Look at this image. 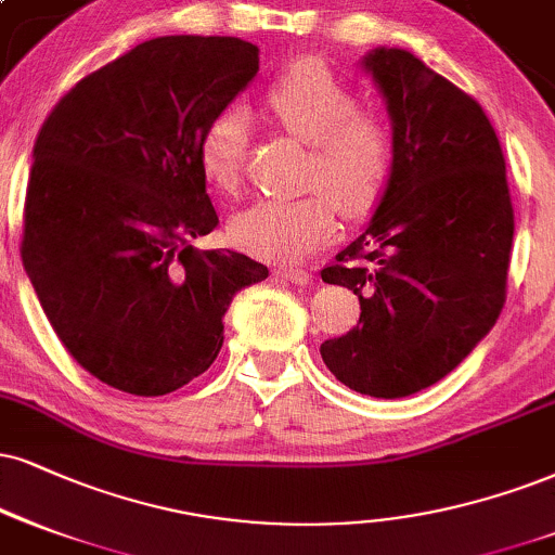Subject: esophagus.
<instances>
[{"mask_svg":"<svg viewBox=\"0 0 555 555\" xmlns=\"http://www.w3.org/2000/svg\"><path fill=\"white\" fill-rule=\"evenodd\" d=\"M278 275H283L285 280H291V283L296 285H306L311 280V272L304 270V267H280Z\"/></svg>","mask_w":555,"mask_h":555,"instance_id":"esophagus-1","label":"esophagus"}]
</instances>
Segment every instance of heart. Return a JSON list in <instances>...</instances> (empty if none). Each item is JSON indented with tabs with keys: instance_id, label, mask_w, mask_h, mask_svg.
<instances>
[{
	"instance_id": "obj_1",
	"label": "heart",
	"mask_w": 555,
	"mask_h": 555,
	"mask_svg": "<svg viewBox=\"0 0 555 555\" xmlns=\"http://www.w3.org/2000/svg\"><path fill=\"white\" fill-rule=\"evenodd\" d=\"M280 126L311 143L309 190L296 197H262L231 218L236 246L267 259H298L332 236L334 203L341 214L371 210L393 167V131L380 115L360 111L352 87L324 64L298 61L264 94ZM249 152V118L238 107L218 113L201 139L203 172L216 188L234 190Z\"/></svg>"
}]
</instances>
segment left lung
I'll return each mask as SVG.
<instances>
[{
	"instance_id": "left-lung-1",
	"label": "left lung",
	"mask_w": 555,
	"mask_h": 555,
	"mask_svg": "<svg viewBox=\"0 0 555 555\" xmlns=\"http://www.w3.org/2000/svg\"><path fill=\"white\" fill-rule=\"evenodd\" d=\"M393 131L367 229L321 280L360 298V324L321 345L337 380L401 399L444 378L496 324L515 210L499 139L470 94L401 48L362 59Z\"/></svg>"
}]
</instances>
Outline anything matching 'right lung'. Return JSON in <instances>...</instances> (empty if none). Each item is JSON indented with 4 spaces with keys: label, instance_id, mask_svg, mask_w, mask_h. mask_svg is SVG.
<instances>
[{
    "label": "right lung",
    "instance_id": "obj_1",
    "mask_svg": "<svg viewBox=\"0 0 555 555\" xmlns=\"http://www.w3.org/2000/svg\"><path fill=\"white\" fill-rule=\"evenodd\" d=\"M257 72L242 38H154L77 81L40 128L20 255L66 352L118 391L164 396L208 371L231 298L270 275L193 246L218 225L201 139Z\"/></svg>",
    "mask_w": 555,
    "mask_h": 555
}]
</instances>
